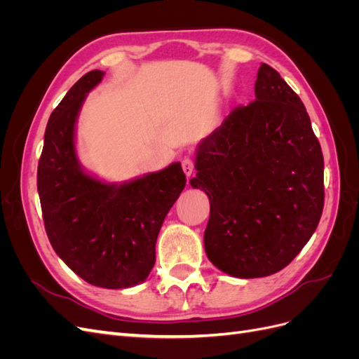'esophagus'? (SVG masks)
I'll return each instance as SVG.
<instances>
[{
    "mask_svg": "<svg viewBox=\"0 0 359 359\" xmlns=\"http://www.w3.org/2000/svg\"><path fill=\"white\" fill-rule=\"evenodd\" d=\"M193 169H194V161H193V158H190V157H186L182 160V170H184V173H186L187 177H190L191 173H193Z\"/></svg>",
    "mask_w": 359,
    "mask_h": 359,
    "instance_id": "34e87169",
    "label": "esophagus"
}]
</instances>
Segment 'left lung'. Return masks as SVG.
Returning <instances> with one entry per match:
<instances>
[{
	"label": "left lung",
	"mask_w": 359,
	"mask_h": 359,
	"mask_svg": "<svg viewBox=\"0 0 359 359\" xmlns=\"http://www.w3.org/2000/svg\"><path fill=\"white\" fill-rule=\"evenodd\" d=\"M255 95L201 140L190 180L210 198L206 256L238 278L287 266L316 231L325 199L320 144L298 94L262 64Z\"/></svg>",
	"instance_id": "1"
}]
</instances>
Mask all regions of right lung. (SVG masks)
<instances>
[{
	"instance_id": "add662e5",
	"label": "right lung",
	"mask_w": 359,
	"mask_h": 359,
	"mask_svg": "<svg viewBox=\"0 0 359 359\" xmlns=\"http://www.w3.org/2000/svg\"><path fill=\"white\" fill-rule=\"evenodd\" d=\"M103 74H83L50 114L37 190L55 253L86 283L124 289L142 283L153 269L160 227L187 180L180 161L121 184L103 182L82 169L74 148L76 119Z\"/></svg>"
}]
</instances>
